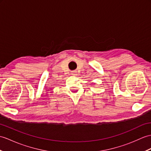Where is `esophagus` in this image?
Returning <instances> with one entry per match:
<instances>
[{
    "mask_svg": "<svg viewBox=\"0 0 151 151\" xmlns=\"http://www.w3.org/2000/svg\"><path fill=\"white\" fill-rule=\"evenodd\" d=\"M76 72L75 71H72L71 72V75H76Z\"/></svg>",
    "mask_w": 151,
    "mask_h": 151,
    "instance_id": "esophagus-1",
    "label": "esophagus"
}]
</instances>
